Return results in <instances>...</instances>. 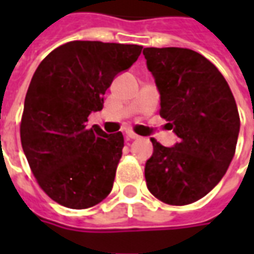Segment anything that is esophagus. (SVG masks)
Segmentation results:
<instances>
[{"label":"esophagus","mask_w":254,"mask_h":254,"mask_svg":"<svg viewBox=\"0 0 254 254\" xmlns=\"http://www.w3.org/2000/svg\"><path fill=\"white\" fill-rule=\"evenodd\" d=\"M127 138H130V140H136V138L140 137V136H138V134H136V133L133 132V130H127Z\"/></svg>","instance_id":"esophagus-1"}]
</instances>
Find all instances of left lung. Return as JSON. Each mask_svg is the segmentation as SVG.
<instances>
[{"mask_svg": "<svg viewBox=\"0 0 254 254\" xmlns=\"http://www.w3.org/2000/svg\"><path fill=\"white\" fill-rule=\"evenodd\" d=\"M160 94V117L180 137L174 147L151 138L145 182L158 200L187 205L223 178L234 158L240 114L229 84L209 60L181 47H145Z\"/></svg>", "mask_w": 254, "mask_h": 254, "instance_id": "obj_1", "label": "left lung"}]
</instances>
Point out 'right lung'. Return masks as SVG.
<instances>
[{"mask_svg":"<svg viewBox=\"0 0 254 254\" xmlns=\"http://www.w3.org/2000/svg\"><path fill=\"white\" fill-rule=\"evenodd\" d=\"M143 46L72 41L54 49L34 73L20 122L21 147L38 185L64 207L84 209L113 189L124 148L121 132L87 127L103 109L113 78L137 61Z\"/></svg>","mask_w":254,"mask_h":254,"instance_id":"1","label":"right lung"}]
</instances>
